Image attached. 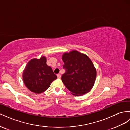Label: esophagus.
Wrapping results in <instances>:
<instances>
[{
	"label": "esophagus",
	"instance_id": "obj_1",
	"mask_svg": "<svg viewBox=\"0 0 130 130\" xmlns=\"http://www.w3.org/2000/svg\"><path fill=\"white\" fill-rule=\"evenodd\" d=\"M57 78H61V74H57Z\"/></svg>",
	"mask_w": 130,
	"mask_h": 130
}]
</instances>
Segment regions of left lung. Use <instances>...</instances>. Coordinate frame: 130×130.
<instances>
[{
	"label": "left lung",
	"instance_id": "1",
	"mask_svg": "<svg viewBox=\"0 0 130 130\" xmlns=\"http://www.w3.org/2000/svg\"><path fill=\"white\" fill-rule=\"evenodd\" d=\"M63 68L65 73L62 81L74 95H82L89 92L95 83L96 70L92 61L86 55L76 50L64 53Z\"/></svg>",
	"mask_w": 130,
	"mask_h": 130
}]
</instances>
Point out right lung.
Here are the masks:
<instances>
[{
    "instance_id": "obj_1",
    "label": "right lung",
    "mask_w": 130,
    "mask_h": 130,
    "mask_svg": "<svg viewBox=\"0 0 130 130\" xmlns=\"http://www.w3.org/2000/svg\"><path fill=\"white\" fill-rule=\"evenodd\" d=\"M57 78L52 68L46 64L44 56L30 60L23 73V79L26 87L37 94L44 92Z\"/></svg>"
}]
</instances>
